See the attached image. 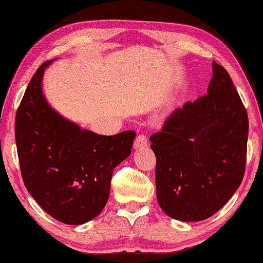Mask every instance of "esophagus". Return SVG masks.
Returning <instances> with one entry per match:
<instances>
[{
	"label": "esophagus",
	"mask_w": 263,
	"mask_h": 263,
	"mask_svg": "<svg viewBox=\"0 0 263 263\" xmlns=\"http://www.w3.org/2000/svg\"><path fill=\"white\" fill-rule=\"evenodd\" d=\"M135 148H143L147 146V138L145 135H138L135 140V144H133Z\"/></svg>",
	"instance_id": "34e87169"
}]
</instances>
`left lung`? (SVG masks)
I'll return each instance as SVG.
<instances>
[{"label":"left lung","mask_w":263,"mask_h":263,"mask_svg":"<svg viewBox=\"0 0 263 263\" xmlns=\"http://www.w3.org/2000/svg\"><path fill=\"white\" fill-rule=\"evenodd\" d=\"M208 93L176 108L150 137L157 199L167 216L203 221L229 201L243 179L249 121L224 67L213 62Z\"/></svg>","instance_id":"1"}]
</instances>
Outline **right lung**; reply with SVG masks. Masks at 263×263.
Segmentation results:
<instances>
[{"mask_svg": "<svg viewBox=\"0 0 263 263\" xmlns=\"http://www.w3.org/2000/svg\"><path fill=\"white\" fill-rule=\"evenodd\" d=\"M49 64L37 68L16 112L20 169L27 190L47 214L78 226L103 211L113 170L131 155L136 132L100 136L58 115L41 89Z\"/></svg>", "mask_w": 263, "mask_h": 263, "instance_id": "obj_1", "label": "right lung"}]
</instances>
